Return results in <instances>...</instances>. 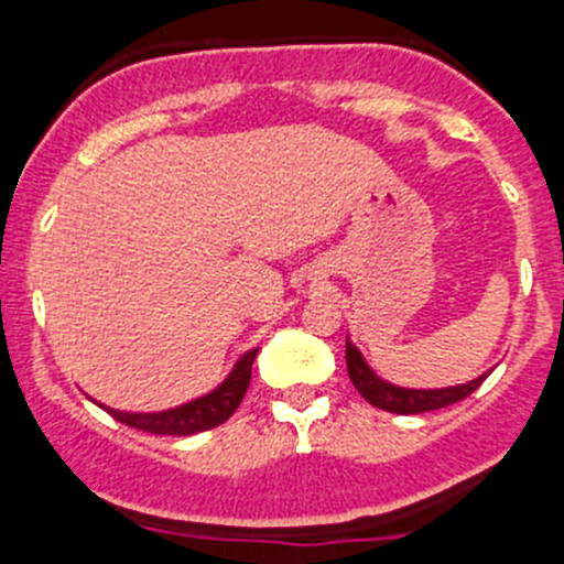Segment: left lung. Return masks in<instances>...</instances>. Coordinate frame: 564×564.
<instances>
[{"instance_id": "left-lung-1", "label": "left lung", "mask_w": 564, "mask_h": 564, "mask_svg": "<svg viewBox=\"0 0 564 564\" xmlns=\"http://www.w3.org/2000/svg\"><path fill=\"white\" fill-rule=\"evenodd\" d=\"M346 368H349V379L355 384L357 392L366 398L373 406L384 409V412L395 414H420V412H434V409L451 406V403H458L460 398L471 395L482 382H486L488 373H480L477 379L466 384H456V388H398V384L388 382V379L379 377L371 366L366 362L362 351L346 338Z\"/></svg>"}]
</instances>
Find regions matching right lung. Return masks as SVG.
Masks as SVG:
<instances>
[{
  "label": "right lung",
  "instance_id": "right-lung-1",
  "mask_svg": "<svg viewBox=\"0 0 564 564\" xmlns=\"http://www.w3.org/2000/svg\"><path fill=\"white\" fill-rule=\"evenodd\" d=\"M256 351L259 349L246 351L218 388L193 398V401L180 403V406L174 409H163V412H122V409H111L106 406V403H98L100 409H106V412L111 414L113 420H119V423L130 425V429L147 431V434L191 436L198 434V431H209L215 429V425L226 423V420L237 412L242 398H246V390L250 384V366H253L256 360Z\"/></svg>",
  "mask_w": 564,
  "mask_h": 564
}]
</instances>
